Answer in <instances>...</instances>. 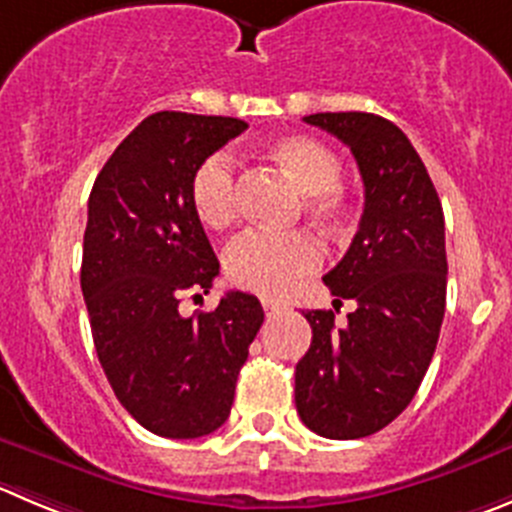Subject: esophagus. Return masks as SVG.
Segmentation results:
<instances>
[{
  "instance_id": "34e87169",
  "label": "esophagus",
  "mask_w": 512,
  "mask_h": 512,
  "mask_svg": "<svg viewBox=\"0 0 512 512\" xmlns=\"http://www.w3.org/2000/svg\"><path fill=\"white\" fill-rule=\"evenodd\" d=\"M261 304H264V311H266V316H274V314H279V309H281V306L276 304V301H271V299H264V301H261Z\"/></svg>"
}]
</instances>
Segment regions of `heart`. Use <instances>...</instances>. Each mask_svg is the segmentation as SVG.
Segmentation results:
<instances>
[{"label":"heart","instance_id":"heart-1","mask_svg":"<svg viewBox=\"0 0 512 512\" xmlns=\"http://www.w3.org/2000/svg\"><path fill=\"white\" fill-rule=\"evenodd\" d=\"M264 155L304 196V213L319 231L339 236L354 221L352 193L339 183L342 158L309 135H281ZM191 206L198 221L223 231L238 218L236 173L226 155H211L191 178ZM321 264V248L309 233L248 231L226 248V276L241 289L281 299Z\"/></svg>","mask_w":512,"mask_h":512}]
</instances>
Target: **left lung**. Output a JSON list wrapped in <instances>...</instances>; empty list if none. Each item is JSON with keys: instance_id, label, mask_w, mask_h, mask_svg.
I'll use <instances>...</instances> for the list:
<instances>
[{"instance_id": "8db88e82", "label": "left lung", "mask_w": 512, "mask_h": 512, "mask_svg": "<svg viewBox=\"0 0 512 512\" xmlns=\"http://www.w3.org/2000/svg\"><path fill=\"white\" fill-rule=\"evenodd\" d=\"M304 123L349 145L364 183L359 231L324 276L347 324L304 311L311 347L296 364V412L311 432L357 440L405 412L440 339L447 294L445 216L407 135L372 113H316Z\"/></svg>"}]
</instances>
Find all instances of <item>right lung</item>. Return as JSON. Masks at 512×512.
Listing matches in <instances>:
<instances>
[{
    "instance_id": "add662e5",
    "label": "right lung",
    "mask_w": 512,
    "mask_h": 512,
    "mask_svg": "<svg viewBox=\"0 0 512 512\" xmlns=\"http://www.w3.org/2000/svg\"><path fill=\"white\" fill-rule=\"evenodd\" d=\"M246 128L221 115H150L102 165L87 201L80 286L97 359L120 405L170 440L211 435L228 420L264 324L259 299L243 291H228L216 311H178L218 276L191 178Z\"/></svg>"
}]
</instances>
